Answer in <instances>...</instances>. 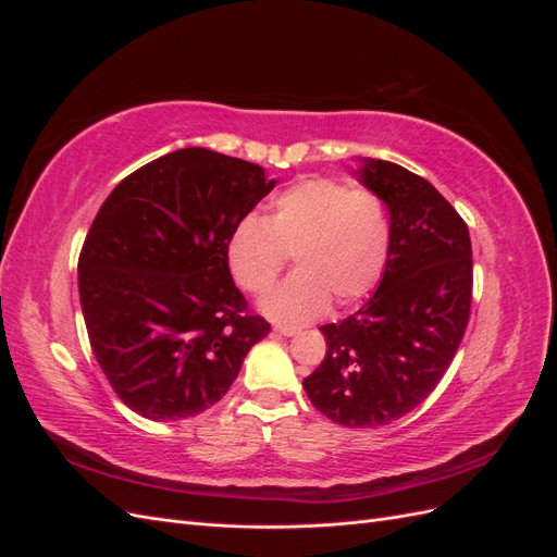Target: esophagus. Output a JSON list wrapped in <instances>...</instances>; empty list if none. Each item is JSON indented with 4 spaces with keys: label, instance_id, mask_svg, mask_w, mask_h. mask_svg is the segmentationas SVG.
Listing matches in <instances>:
<instances>
[{
    "label": "esophagus",
    "instance_id": "obj_1",
    "mask_svg": "<svg viewBox=\"0 0 557 557\" xmlns=\"http://www.w3.org/2000/svg\"><path fill=\"white\" fill-rule=\"evenodd\" d=\"M274 332H276V334H281V336H295V334H297V330H295V327H283V325H276V327H274Z\"/></svg>",
    "mask_w": 557,
    "mask_h": 557
}]
</instances>
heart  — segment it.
<instances>
[{
  "label": "heart",
  "mask_w": 557,
  "mask_h": 557,
  "mask_svg": "<svg viewBox=\"0 0 557 557\" xmlns=\"http://www.w3.org/2000/svg\"><path fill=\"white\" fill-rule=\"evenodd\" d=\"M391 218L381 197L332 178L299 181L276 195L267 215L244 218L227 242V267L242 288L264 295L288 256L297 264L262 313L301 325L330 307L352 305L376 288L391 256Z\"/></svg>",
  "instance_id": "b5f03b06"
}]
</instances>
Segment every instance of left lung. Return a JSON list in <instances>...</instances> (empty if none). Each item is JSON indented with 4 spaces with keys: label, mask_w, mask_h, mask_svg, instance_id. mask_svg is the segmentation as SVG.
<instances>
[{
    "label": "left lung",
    "mask_w": 557,
    "mask_h": 557,
    "mask_svg": "<svg viewBox=\"0 0 557 557\" xmlns=\"http://www.w3.org/2000/svg\"><path fill=\"white\" fill-rule=\"evenodd\" d=\"M391 215V256L376 293L320 327L327 352L305 391L344 428H381L407 416L446 374L471 309L469 230L425 178L364 158L356 174Z\"/></svg>",
    "instance_id": "obj_1"
}]
</instances>
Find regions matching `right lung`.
<instances>
[{
	"instance_id": "1",
	"label": "right lung",
	"mask_w": 557,
	"mask_h": 557,
	"mask_svg": "<svg viewBox=\"0 0 557 557\" xmlns=\"http://www.w3.org/2000/svg\"><path fill=\"white\" fill-rule=\"evenodd\" d=\"M274 185L260 164L181 148L123 178L97 211L78 258L81 309L134 413L164 423L207 411L269 334L232 281L227 242Z\"/></svg>"
}]
</instances>
